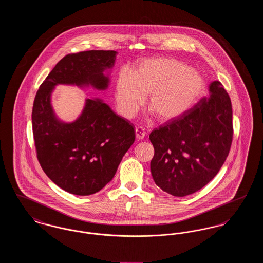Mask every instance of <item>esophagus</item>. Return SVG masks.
<instances>
[{
    "instance_id": "34e87169",
    "label": "esophagus",
    "mask_w": 263,
    "mask_h": 263,
    "mask_svg": "<svg viewBox=\"0 0 263 263\" xmlns=\"http://www.w3.org/2000/svg\"><path fill=\"white\" fill-rule=\"evenodd\" d=\"M135 134H136V137L138 140H142L143 138L146 136V132H145V129L141 126H138L135 129Z\"/></svg>"
}]
</instances>
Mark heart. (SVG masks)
I'll return each instance as SVG.
<instances>
[{
	"mask_svg": "<svg viewBox=\"0 0 263 263\" xmlns=\"http://www.w3.org/2000/svg\"><path fill=\"white\" fill-rule=\"evenodd\" d=\"M205 87L199 73L173 58L143 60L132 72L122 70L114 86L117 110L134 116L149 96L148 106L160 121H170L188 111Z\"/></svg>",
	"mask_w": 263,
	"mask_h": 263,
	"instance_id": "obj_1",
	"label": "heart"
}]
</instances>
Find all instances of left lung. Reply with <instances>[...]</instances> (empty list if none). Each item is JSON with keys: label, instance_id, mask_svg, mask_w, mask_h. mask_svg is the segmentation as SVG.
I'll list each match as a JSON object with an SVG mask.
<instances>
[{"label": "left lung", "instance_id": "1", "mask_svg": "<svg viewBox=\"0 0 263 263\" xmlns=\"http://www.w3.org/2000/svg\"><path fill=\"white\" fill-rule=\"evenodd\" d=\"M209 98L154 129L151 173L155 183L176 197L192 194L209 183L229 155L233 141V110L223 85H209Z\"/></svg>", "mask_w": 263, "mask_h": 263}]
</instances>
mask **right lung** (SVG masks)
I'll return each mask as SVG.
<instances>
[{
    "instance_id": "right-lung-1",
    "label": "right lung",
    "mask_w": 263,
    "mask_h": 263,
    "mask_svg": "<svg viewBox=\"0 0 263 263\" xmlns=\"http://www.w3.org/2000/svg\"><path fill=\"white\" fill-rule=\"evenodd\" d=\"M117 52L89 50L66 55L39 87L32 107V131L38 162L65 191L86 196L104 187L135 141L134 125L99 99H88L74 122L60 121L51 105L57 85L108 87L103 72L111 69Z\"/></svg>"
}]
</instances>
